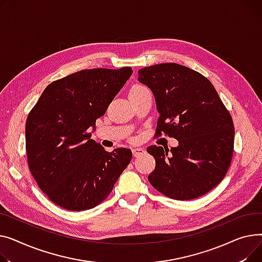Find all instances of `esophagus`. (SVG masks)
<instances>
[{"label":"esophagus","instance_id":"obj_1","mask_svg":"<svg viewBox=\"0 0 262 262\" xmlns=\"http://www.w3.org/2000/svg\"><path fill=\"white\" fill-rule=\"evenodd\" d=\"M144 152H145V150H144V149H142V148H134V149L132 150V153H133V156H134V157L141 156V155H143Z\"/></svg>","mask_w":262,"mask_h":262}]
</instances>
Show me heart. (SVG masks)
I'll use <instances>...</instances> for the list:
<instances>
[{"label": "heart", "mask_w": 262, "mask_h": 262, "mask_svg": "<svg viewBox=\"0 0 262 262\" xmlns=\"http://www.w3.org/2000/svg\"><path fill=\"white\" fill-rule=\"evenodd\" d=\"M145 90H147V88H145V86H143V85H135V86H133V88L131 89V91H130V95L137 94V93H140V92L145 91Z\"/></svg>", "instance_id": "b5f03b06"}]
</instances>
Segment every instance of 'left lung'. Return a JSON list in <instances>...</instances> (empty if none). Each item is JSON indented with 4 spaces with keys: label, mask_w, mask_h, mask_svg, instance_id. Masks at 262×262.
Returning a JSON list of instances; mask_svg holds the SVG:
<instances>
[{
    "label": "left lung",
    "mask_w": 262,
    "mask_h": 262,
    "mask_svg": "<svg viewBox=\"0 0 262 262\" xmlns=\"http://www.w3.org/2000/svg\"><path fill=\"white\" fill-rule=\"evenodd\" d=\"M138 80L155 95L160 113L157 135L179 146L147 148L156 159L151 185L174 200L201 196L224 179L234 153L232 115L211 82L189 68L161 63L138 70Z\"/></svg>",
    "instance_id": "obj_1"
}]
</instances>
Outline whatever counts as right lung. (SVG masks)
Masks as SVG:
<instances>
[{"label":"right lung","instance_id":"1","mask_svg":"<svg viewBox=\"0 0 262 262\" xmlns=\"http://www.w3.org/2000/svg\"><path fill=\"white\" fill-rule=\"evenodd\" d=\"M132 73L125 67L71 74L46 86L29 112L25 125L29 171L58 206L72 211L97 206L129 165L130 149L107 152L91 140V130Z\"/></svg>","mask_w":262,"mask_h":262}]
</instances>
